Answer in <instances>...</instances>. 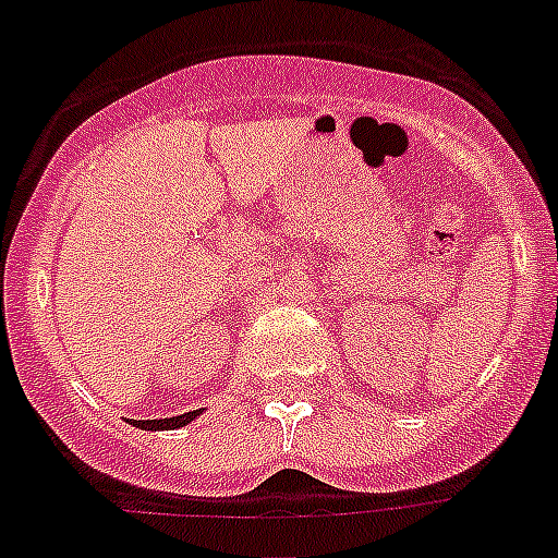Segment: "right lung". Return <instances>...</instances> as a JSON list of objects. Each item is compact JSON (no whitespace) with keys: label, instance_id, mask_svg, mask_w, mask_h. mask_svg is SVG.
Masks as SVG:
<instances>
[{"label":"right lung","instance_id":"add662e5","mask_svg":"<svg viewBox=\"0 0 558 558\" xmlns=\"http://www.w3.org/2000/svg\"><path fill=\"white\" fill-rule=\"evenodd\" d=\"M203 411H189V413H180V416H169V418H142V422H131L134 427L140 429H180L185 427V424L194 422L196 416H199Z\"/></svg>","mask_w":558,"mask_h":558}]
</instances>
